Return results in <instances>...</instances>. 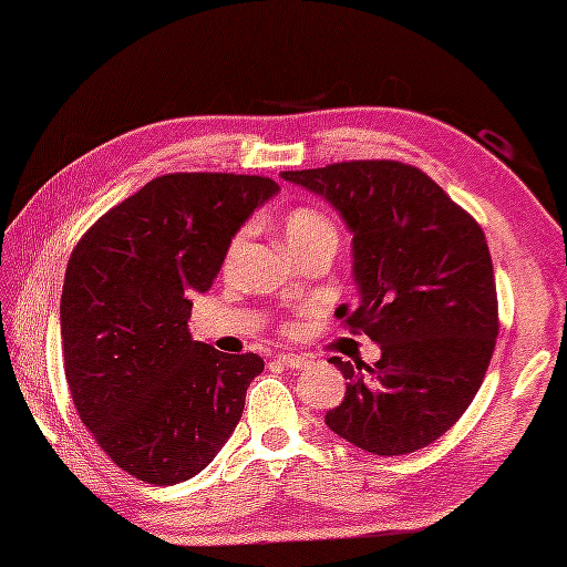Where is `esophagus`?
<instances>
[{"label":"esophagus","mask_w":567,"mask_h":567,"mask_svg":"<svg viewBox=\"0 0 567 567\" xmlns=\"http://www.w3.org/2000/svg\"><path fill=\"white\" fill-rule=\"evenodd\" d=\"M277 363L285 368H307L311 363L309 355H295V353H277Z\"/></svg>","instance_id":"esophagus-1"}]
</instances>
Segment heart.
<instances>
[{"label":"heart","mask_w":567,"mask_h":567,"mask_svg":"<svg viewBox=\"0 0 567 567\" xmlns=\"http://www.w3.org/2000/svg\"><path fill=\"white\" fill-rule=\"evenodd\" d=\"M246 234L240 231L234 236L231 244H228L226 258H224V268L228 270L238 258V250L244 246ZM285 238L287 244L295 252L305 250L315 244H321V240H339V231H336L333 221L327 214L315 207H295L287 212L285 216Z\"/></svg>","instance_id":"b5f03b06"}]
</instances>
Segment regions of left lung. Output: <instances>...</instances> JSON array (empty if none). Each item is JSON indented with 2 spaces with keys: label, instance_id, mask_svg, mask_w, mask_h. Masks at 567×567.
Masks as SVG:
<instances>
[{
  "label": "left lung",
  "instance_id": "8db88e82",
  "mask_svg": "<svg viewBox=\"0 0 567 567\" xmlns=\"http://www.w3.org/2000/svg\"><path fill=\"white\" fill-rule=\"evenodd\" d=\"M282 177L331 202L353 231L358 302L336 317L382 351L375 365L329 360L348 384L327 426L375 455L424 449L463 416L495 353L497 287L483 228L426 173L400 161Z\"/></svg>",
  "mask_w": 567,
  "mask_h": 567
}]
</instances>
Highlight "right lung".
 Listing matches in <instances>:
<instances>
[{"mask_svg":"<svg viewBox=\"0 0 567 567\" xmlns=\"http://www.w3.org/2000/svg\"><path fill=\"white\" fill-rule=\"evenodd\" d=\"M277 189L260 175L155 177L72 248L60 297L68 388L102 451L143 483L202 473L244 414L262 358L192 341L187 319Z\"/></svg>","mask_w":567,"mask_h":567,"instance_id":"obj_1","label":"right lung"}]
</instances>
